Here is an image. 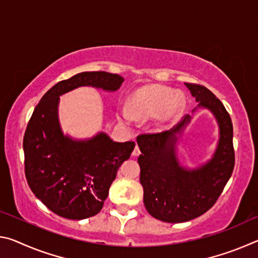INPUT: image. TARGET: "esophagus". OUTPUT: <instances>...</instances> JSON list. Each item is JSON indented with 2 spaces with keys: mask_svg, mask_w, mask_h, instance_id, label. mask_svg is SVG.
Instances as JSON below:
<instances>
[{
  "mask_svg": "<svg viewBox=\"0 0 258 258\" xmlns=\"http://www.w3.org/2000/svg\"><path fill=\"white\" fill-rule=\"evenodd\" d=\"M132 155L134 156V157H137V156H139L140 155V149H139V147H138V145L135 146V148H134V150H133V152H132Z\"/></svg>",
  "mask_w": 258,
  "mask_h": 258,
  "instance_id": "obj_1",
  "label": "esophagus"
}]
</instances>
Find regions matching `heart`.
<instances>
[{"mask_svg": "<svg viewBox=\"0 0 258 258\" xmlns=\"http://www.w3.org/2000/svg\"><path fill=\"white\" fill-rule=\"evenodd\" d=\"M185 107V99L181 93H174L172 89L160 85H147L131 95L128 108L119 110L120 120L135 118L148 119L154 117L158 128H165L175 120Z\"/></svg>", "mask_w": 258, "mask_h": 258, "instance_id": "heart-1", "label": "heart"}]
</instances>
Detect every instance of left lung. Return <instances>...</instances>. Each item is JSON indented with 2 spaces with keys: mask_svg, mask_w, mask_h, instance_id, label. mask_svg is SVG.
I'll list each match as a JSON object with an SVG mask.
<instances>
[{
  "mask_svg": "<svg viewBox=\"0 0 258 258\" xmlns=\"http://www.w3.org/2000/svg\"><path fill=\"white\" fill-rule=\"evenodd\" d=\"M198 106L175 127L158 134L139 135L140 182L148 213L167 223H182L203 215L216 203L234 167L233 126L220 100L205 86L184 83ZM216 118L219 140L214 154L196 168L183 166L178 143L198 110Z\"/></svg>",
  "mask_w": 258,
  "mask_h": 258,
  "instance_id": "obj_1",
  "label": "left lung"
}]
</instances>
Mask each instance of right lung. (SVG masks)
I'll use <instances>...</instances> for the list:
<instances>
[{
  "mask_svg": "<svg viewBox=\"0 0 258 258\" xmlns=\"http://www.w3.org/2000/svg\"><path fill=\"white\" fill-rule=\"evenodd\" d=\"M123 82L117 74L80 73L56 83L35 108L24 137L25 174L33 194L56 215L69 220L97 215L135 147L133 141H113L102 131L86 139L64 134L60 97L83 86L116 92Z\"/></svg>",
  "mask_w": 258,
  "mask_h": 258,
  "instance_id": "add662e5",
  "label": "right lung"
}]
</instances>
